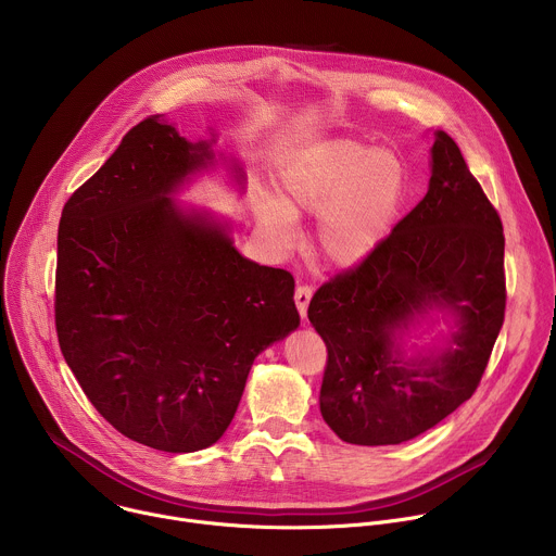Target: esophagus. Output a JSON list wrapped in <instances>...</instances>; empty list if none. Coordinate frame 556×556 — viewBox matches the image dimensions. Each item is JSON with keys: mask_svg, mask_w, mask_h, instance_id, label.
Here are the masks:
<instances>
[{"mask_svg": "<svg viewBox=\"0 0 556 556\" xmlns=\"http://www.w3.org/2000/svg\"><path fill=\"white\" fill-rule=\"evenodd\" d=\"M312 299V288L309 286H299L294 292V301H296V309L301 314V319H305V312H307V303Z\"/></svg>", "mask_w": 556, "mask_h": 556, "instance_id": "esophagus-1", "label": "esophagus"}]
</instances>
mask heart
<instances>
[{"label": "heart", "mask_w": 556, "mask_h": 556, "mask_svg": "<svg viewBox=\"0 0 556 556\" xmlns=\"http://www.w3.org/2000/svg\"><path fill=\"white\" fill-rule=\"evenodd\" d=\"M405 193V167L389 149L356 140L316 142L290 161L277 178V198L257 193L260 228L279 249L296 237V215H319L316 251L334 266H356L389 235Z\"/></svg>", "instance_id": "1"}]
</instances>
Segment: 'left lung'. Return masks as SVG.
<instances>
[{
    "label": "left lung",
    "mask_w": 556,
    "mask_h": 556,
    "mask_svg": "<svg viewBox=\"0 0 556 556\" xmlns=\"http://www.w3.org/2000/svg\"><path fill=\"white\" fill-rule=\"evenodd\" d=\"M454 330L405 357L402 334L433 309ZM504 228L455 140L435 131L427 195L356 268L314 292L328 348L321 416L350 444L407 442L478 389L504 324Z\"/></svg>",
    "instance_id": "1"
}]
</instances>
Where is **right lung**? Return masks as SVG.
I'll list each match as a JSON object with an SVG mask.
<instances>
[{"instance_id":"add662e5","label":"right lung","mask_w":556,"mask_h":556,"mask_svg":"<svg viewBox=\"0 0 556 556\" xmlns=\"http://www.w3.org/2000/svg\"><path fill=\"white\" fill-rule=\"evenodd\" d=\"M213 142L144 118L59 222L63 358L116 431L167 453L215 444L257 354L299 328L292 275L242 257L228 224L172 200L215 163Z\"/></svg>"}]
</instances>
